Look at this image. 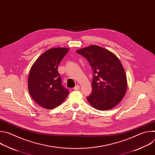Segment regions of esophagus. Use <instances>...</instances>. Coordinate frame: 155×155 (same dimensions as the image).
<instances>
[{"label": "esophagus", "mask_w": 155, "mask_h": 155, "mask_svg": "<svg viewBox=\"0 0 155 155\" xmlns=\"http://www.w3.org/2000/svg\"><path fill=\"white\" fill-rule=\"evenodd\" d=\"M74 90H80V86L79 85H77V86H75V87H74Z\"/></svg>", "instance_id": "esophagus-1"}]
</instances>
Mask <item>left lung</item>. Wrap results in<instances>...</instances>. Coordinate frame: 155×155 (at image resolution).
I'll return each mask as SVG.
<instances>
[{
  "label": "left lung",
  "mask_w": 155,
  "mask_h": 155,
  "mask_svg": "<svg viewBox=\"0 0 155 155\" xmlns=\"http://www.w3.org/2000/svg\"><path fill=\"white\" fill-rule=\"evenodd\" d=\"M77 52L87 60L93 71L92 93L87 97L88 102L99 110L115 107L127 90V78L119 59L97 45H90Z\"/></svg>",
  "instance_id": "1"
}]
</instances>
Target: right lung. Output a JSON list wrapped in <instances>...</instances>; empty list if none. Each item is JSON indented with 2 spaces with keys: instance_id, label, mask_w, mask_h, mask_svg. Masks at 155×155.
<instances>
[{
  "instance_id": "right-lung-1",
  "label": "right lung",
  "mask_w": 155,
  "mask_h": 155,
  "mask_svg": "<svg viewBox=\"0 0 155 155\" xmlns=\"http://www.w3.org/2000/svg\"><path fill=\"white\" fill-rule=\"evenodd\" d=\"M68 48H53L40 55L32 65L28 78V90L33 100L46 109L61 104L69 91L62 85L58 67L68 53Z\"/></svg>"
}]
</instances>
